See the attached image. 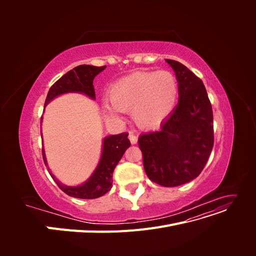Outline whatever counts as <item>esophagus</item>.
Returning a JSON list of instances; mask_svg holds the SVG:
<instances>
[{
  "mask_svg": "<svg viewBox=\"0 0 256 256\" xmlns=\"http://www.w3.org/2000/svg\"><path fill=\"white\" fill-rule=\"evenodd\" d=\"M128 138H129V140H130L131 144H136V142H138V136H136V134H134L132 132H130L129 136H128Z\"/></svg>",
  "mask_w": 256,
  "mask_h": 256,
  "instance_id": "esophagus-1",
  "label": "esophagus"
}]
</instances>
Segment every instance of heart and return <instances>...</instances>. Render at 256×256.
<instances>
[{
  "label": "heart",
  "instance_id": "b5f03b06",
  "mask_svg": "<svg viewBox=\"0 0 256 256\" xmlns=\"http://www.w3.org/2000/svg\"><path fill=\"white\" fill-rule=\"evenodd\" d=\"M178 96L175 76L166 70L136 72L116 81L109 90L110 104L102 110L109 118L118 120L120 112H130L142 128L156 127L174 109Z\"/></svg>",
  "mask_w": 256,
  "mask_h": 256
}]
</instances>
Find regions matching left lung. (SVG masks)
<instances>
[{
    "label": "left lung",
    "mask_w": 256,
    "mask_h": 256,
    "mask_svg": "<svg viewBox=\"0 0 256 256\" xmlns=\"http://www.w3.org/2000/svg\"><path fill=\"white\" fill-rule=\"evenodd\" d=\"M178 83V104L158 130L142 134L138 146L150 180L177 187L196 178L214 146V115L202 80L177 60H166Z\"/></svg>",
    "instance_id": "8db88e82"
}]
</instances>
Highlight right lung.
I'll use <instances>...</instances> for the list:
<instances>
[{
    "instance_id": "1",
    "label": "right lung",
    "mask_w": 256,
    "mask_h": 256,
    "mask_svg": "<svg viewBox=\"0 0 256 256\" xmlns=\"http://www.w3.org/2000/svg\"><path fill=\"white\" fill-rule=\"evenodd\" d=\"M106 66L97 67L92 65H80L76 66L72 70L65 74L62 78H60L54 83L48 92L47 98H46L44 108L53 99L58 98L68 92H78L83 94L92 100H95V90L92 81L95 76L104 72ZM42 128V125H40ZM40 134L42 132L40 130ZM130 146V141L128 138V134L122 132L120 134L108 136L102 138V154L98 161V164L95 168L94 172L84 182L76 186H67L62 184L58 178L54 176L51 168L48 166L47 158H46L44 148L42 146V158L46 166H47L49 174L56 182L62 191H64L66 194L76 198H97L102 196L104 194L112 188V176L115 166H118L122 154H125L126 150Z\"/></svg>"
}]
</instances>
